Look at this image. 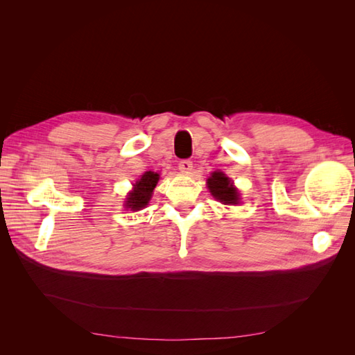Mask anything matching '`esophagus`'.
I'll return each instance as SVG.
<instances>
[{
    "label": "esophagus",
    "instance_id": "1",
    "mask_svg": "<svg viewBox=\"0 0 355 355\" xmlns=\"http://www.w3.org/2000/svg\"><path fill=\"white\" fill-rule=\"evenodd\" d=\"M179 170L182 171V173H189V171L192 170V161L182 159L179 163Z\"/></svg>",
    "mask_w": 355,
    "mask_h": 355
}]
</instances>
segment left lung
<instances>
[{"label": "left lung", "mask_w": 355, "mask_h": 355, "mask_svg": "<svg viewBox=\"0 0 355 355\" xmlns=\"http://www.w3.org/2000/svg\"><path fill=\"white\" fill-rule=\"evenodd\" d=\"M207 188L211 196L227 206H235L240 202V192L232 185L231 179L222 171H213L207 179Z\"/></svg>", "instance_id": "1"}]
</instances>
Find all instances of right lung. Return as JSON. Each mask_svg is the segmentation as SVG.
Segmentation results:
<instances>
[{
	"instance_id": "1",
	"label": "right lung",
	"mask_w": 355,
	"mask_h": 355,
	"mask_svg": "<svg viewBox=\"0 0 355 355\" xmlns=\"http://www.w3.org/2000/svg\"><path fill=\"white\" fill-rule=\"evenodd\" d=\"M158 179L159 175L154 173V171H146V173H144L141 179L133 185V189L128 192V196L125 198V207L133 211L142 210L144 207H146V204L153 197L154 188L158 184Z\"/></svg>"
}]
</instances>
